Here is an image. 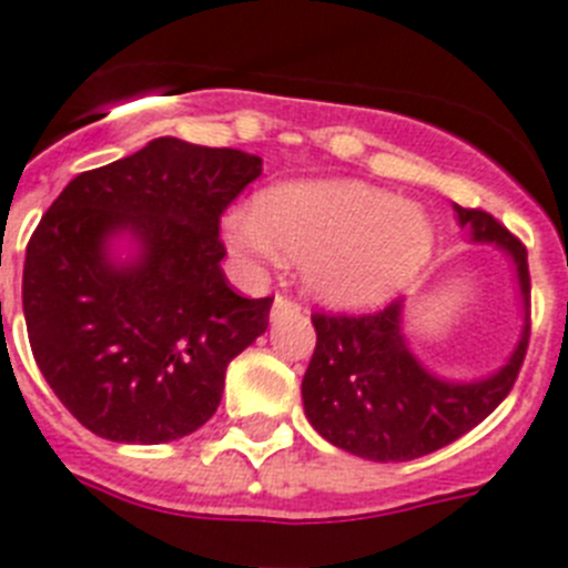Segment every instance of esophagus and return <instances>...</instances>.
Listing matches in <instances>:
<instances>
[{"mask_svg":"<svg viewBox=\"0 0 568 568\" xmlns=\"http://www.w3.org/2000/svg\"><path fill=\"white\" fill-rule=\"evenodd\" d=\"M298 304L290 302L287 295H275V302H273V318L278 316H298Z\"/></svg>","mask_w":568,"mask_h":568,"instance_id":"34e87169","label":"esophagus"}]
</instances>
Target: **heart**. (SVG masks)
<instances>
[{
    "label": "heart",
    "instance_id": "obj_1",
    "mask_svg": "<svg viewBox=\"0 0 568 568\" xmlns=\"http://www.w3.org/2000/svg\"><path fill=\"white\" fill-rule=\"evenodd\" d=\"M224 244L258 273L284 255L302 258L310 295L333 307L394 298L428 266L436 230L428 212L365 181H287L264 189L255 206L221 221Z\"/></svg>",
    "mask_w": 568,
    "mask_h": 568
}]
</instances>
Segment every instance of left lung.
Masks as SVG:
<instances>
[{
    "instance_id": "obj_1",
    "label": "left lung",
    "mask_w": 568,
    "mask_h": 568,
    "mask_svg": "<svg viewBox=\"0 0 568 568\" xmlns=\"http://www.w3.org/2000/svg\"><path fill=\"white\" fill-rule=\"evenodd\" d=\"M457 221L474 244H494L515 266L523 331L506 365L483 379H445L425 367L405 336V302L373 316H313L316 351L302 382L310 425L336 448L373 463H405L445 448L479 425L508 396L528 344L526 246L488 212Z\"/></svg>"
}]
</instances>
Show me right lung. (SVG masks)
<instances>
[{
    "label": "right lung",
    "instance_id": "right-lung-1",
    "mask_svg": "<svg viewBox=\"0 0 568 568\" xmlns=\"http://www.w3.org/2000/svg\"><path fill=\"white\" fill-rule=\"evenodd\" d=\"M258 174V154L158 138L77 174L42 215L22 273L28 338L91 434L172 443L217 410L226 365L273 307L221 270V212Z\"/></svg>",
    "mask_w": 568,
    "mask_h": 568
}]
</instances>
